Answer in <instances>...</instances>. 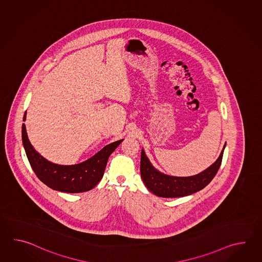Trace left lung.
Segmentation results:
<instances>
[{
	"instance_id": "left-lung-1",
	"label": "left lung",
	"mask_w": 262,
	"mask_h": 262,
	"mask_svg": "<svg viewBox=\"0 0 262 262\" xmlns=\"http://www.w3.org/2000/svg\"><path fill=\"white\" fill-rule=\"evenodd\" d=\"M225 143L217 160L199 174L188 177L171 176L159 171L152 166L144 150H141L140 174L146 187L152 194L161 198H180L194 194L211 183L222 162Z\"/></svg>"
}]
</instances>
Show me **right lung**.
I'll return each instance as SVG.
<instances>
[{"instance_id": "1", "label": "right lung", "mask_w": 262, "mask_h": 262, "mask_svg": "<svg viewBox=\"0 0 262 262\" xmlns=\"http://www.w3.org/2000/svg\"><path fill=\"white\" fill-rule=\"evenodd\" d=\"M26 120V112L23 121ZM23 143L30 165L42 183L64 193H82L93 189L104 175L108 157L123 139L106 145L88 160L76 165H58L47 160L31 144L23 123Z\"/></svg>"}]
</instances>
